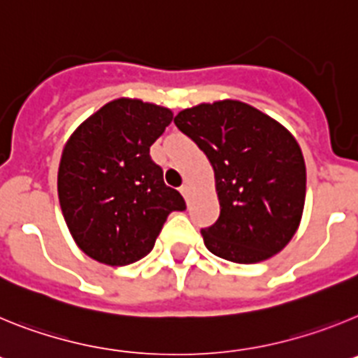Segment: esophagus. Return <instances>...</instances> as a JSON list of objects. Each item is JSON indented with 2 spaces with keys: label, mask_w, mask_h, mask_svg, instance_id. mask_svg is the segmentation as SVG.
<instances>
[{
  "label": "esophagus",
  "mask_w": 358,
  "mask_h": 358,
  "mask_svg": "<svg viewBox=\"0 0 358 358\" xmlns=\"http://www.w3.org/2000/svg\"><path fill=\"white\" fill-rule=\"evenodd\" d=\"M181 194H182V197L186 199V202L189 201V195H192V186L189 185H182L181 186Z\"/></svg>",
  "instance_id": "1"
}]
</instances>
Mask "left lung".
Instances as JSON below:
<instances>
[{
  "label": "left lung",
  "instance_id": "8db88e82",
  "mask_svg": "<svg viewBox=\"0 0 358 358\" xmlns=\"http://www.w3.org/2000/svg\"><path fill=\"white\" fill-rule=\"evenodd\" d=\"M213 166L220 215L202 229L208 251L258 264L296 235L306 195V166L296 138L249 103L218 100L173 118Z\"/></svg>",
  "mask_w": 358,
  "mask_h": 358
}]
</instances>
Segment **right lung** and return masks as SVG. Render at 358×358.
<instances>
[{
	"instance_id": "add662e5",
	"label": "right lung",
	"mask_w": 358,
	"mask_h": 358,
	"mask_svg": "<svg viewBox=\"0 0 358 358\" xmlns=\"http://www.w3.org/2000/svg\"><path fill=\"white\" fill-rule=\"evenodd\" d=\"M173 113L138 98H116L82 122L62 150L57 192L80 251L110 267L152 251L172 211L186 208L150 159V145Z\"/></svg>"
}]
</instances>
